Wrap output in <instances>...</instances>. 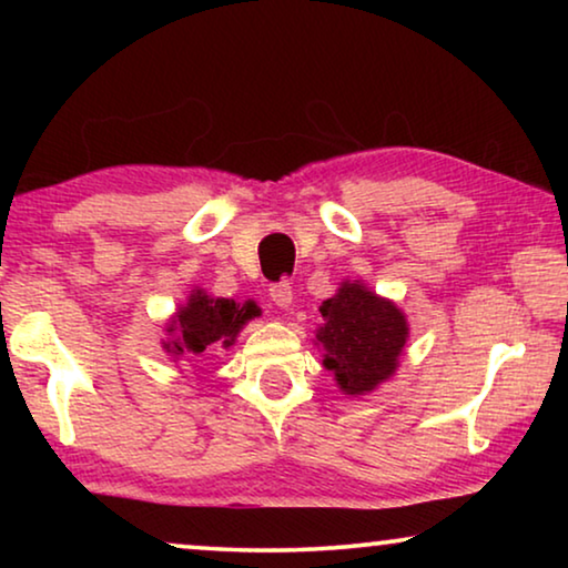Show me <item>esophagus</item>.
<instances>
[{
  "instance_id": "obj_1",
  "label": "esophagus",
  "mask_w": 568,
  "mask_h": 568,
  "mask_svg": "<svg viewBox=\"0 0 568 568\" xmlns=\"http://www.w3.org/2000/svg\"><path fill=\"white\" fill-rule=\"evenodd\" d=\"M268 294H271V300H274V305H276V307H282V310L290 307V305H292V300H294V292H292V284H290V282L271 284Z\"/></svg>"
}]
</instances>
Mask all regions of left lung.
Listing matches in <instances>:
<instances>
[{
    "instance_id": "obj_1",
    "label": "left lung",
    "mask_w": 568,
    "mask_h": 568,
    "mask_svg": "<svg viewBox=\"0 0 568 568\" xmlns=\"http://www.w3.org/2000/svg\"><path fill=\"white\" fill-rule=\"evenodd\" d=\"M323 325L315 333L323 346V367L333 372L344 395H367L398 369L408 323L398 305L362 282H341L321 305Z\"/></svg>"
}]
</instances>
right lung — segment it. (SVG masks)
<instances>
[{
	"label": "right lung",
	"instance_id": "1",
	"mask_svg": "<svg viewBox=\"0 0 568 568\" xmlns=\"http://www.w3.org/2000/svg\"><path fill=\"white\" fill-rule=\"evenodd\" d=\"M261 315V307L253 300L240 305L235 300L212 297L204 290H193V294L168 323V341L162 348L173 359L193 362L204 356L209 348H230L235 344L240 328L247 321Z\"/></svg>",
	"mask_w": 568,
	"mask_h": 568
}]
</instances>
